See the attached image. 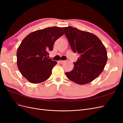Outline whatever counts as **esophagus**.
I'll return each instance as SVG.
<instances>
[{
    "mask_svg": "<svg viewBox=\"0 0 123 123\" xmlns=\"http://www.w3.org/2000/svg\"><path fill=\"white\" fill-rule=\"evenodd\" d=\"M65 62V61H62V60H60V61H58V62L59 63V64H63V63H64Z\"/></svg>",
    "mask_w": 123,
    "mask_h": 123,
    "instance_id": "obj_1",
    "label": "esophagus"
}]
</instances>
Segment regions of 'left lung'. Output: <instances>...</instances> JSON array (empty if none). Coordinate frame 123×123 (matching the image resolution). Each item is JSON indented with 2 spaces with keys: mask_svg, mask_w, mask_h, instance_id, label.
Returning <instances> with one entry per match:
<instances>
[{
  "mask_svg": "<svg viewBox=\"0 0 123 123\" xmlns=\"http://www.w3.org/2000/svg\"><path fill=\"white\" fill-rule=\"evenodd\" d=\"M74 53L80 55L74 68L66 73L73 82L85 85L96 79L105 68L107 53L102 42L94 34L72 27L62 28Z\"/></svg>",
  "mask_w": 123,
  "mask_h": 123,
  "instance_id": "left-lung-1",
  "label": "left lung"
}]
</instances>
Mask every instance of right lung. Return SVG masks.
<instances>
[{
  "label": "right lung",
  "mask_w": 123,
  "mask_h": 123,
  "mask_svg": "<svg viewBox=\"0 0 123 123\" xmlns=\"http://www.w3.org/2000/svg\"><path fill=\"white\" fill-rule=\"evenodd\" d=\"M64 34L62 28L48 27L31 33L22 41L17 51V66L29 82L38 84L50 77L57 62L47 56L55 41Z\"/></svg>",
  "instance_id": "add662e5"
}]
</instances>
